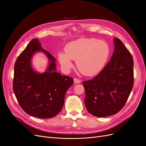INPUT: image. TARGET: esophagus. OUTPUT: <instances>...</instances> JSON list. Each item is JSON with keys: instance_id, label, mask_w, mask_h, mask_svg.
Here are the masks:
<instances>
[{"instance_id": "esophagus-1", "label": "esophagus", "mask_w": 146, "mask_h": 146, "mask_svg": "<svg viewBox=\"0 0 146 146\" xmlns=\"http://www.w3.org/2000/svg\"><path fill=\"white\" fill-rule=\"evenodd\" d=\"M73 80H74V84L80 83V82H81L80 80H79V79H77V78H74Z\"/></svg>"}]
</instances>
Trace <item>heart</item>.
<instances>
[{
	"instance_id": "heart-1",
	"label": "heart",
	"mask_w": 146,
	"mask_h": 146,
	"mask_svg": "<svg viewBox=\"0 0 146 146\" xmlns=\"http://www.w3.org/2000/svg\"><path fill=\"white\" fill-rule=\"evenodd\" d=\"M110 52L108 43L95 38H80L69 42L66 51L58 53V59L61 68L68 72L74 67L77 60L79 70L84 74L94 75L104 67Z\"/></svg>"
}]
</instances>
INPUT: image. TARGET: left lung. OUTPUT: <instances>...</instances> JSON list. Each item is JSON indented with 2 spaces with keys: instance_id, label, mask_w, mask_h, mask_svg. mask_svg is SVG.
Instances as JSON below:
<instances>
[{
  "instance_id": "obj_1",
  "label": "left lung",
  "mask_w": 146,
  "mask_h": 146,
  "mask_svg": "<svg viewBox=\"0 0 146 146\" xmlns=\"http://www.w3.org/2000/svg\"><path fill=\"white\" fill-rule=\"evenodd\" d=\"M109 63L93 79L83 81L88 111L97 117L118 112L125 105L133 87V58L117 38Z\"/></svg>"
}]
</instances>
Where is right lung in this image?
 Returning a JSON list of instances; mask_svg holds the SVG:
<instances>
[{
    "instance_id": "1",
    "label": "right lung",
    "mask_w": 146,
    "mask_h": 146,
    "mask_svg": "<svg viewBox=\"0 0 146 146\" xmlns=\"http://www.w3.org/2000/svg\"><path fill=\"white\" fill-rule=\"evenodd\" d=\"M41 45L36 38L32 40L18 57L14 66L13 89L27 113L39 118H50L62 110L66 92L73 80L57 72L56 58ZM40 52L49 60L47 68L42 73L36 71L32 64L33 56Z\"/></svg>"
}]
</instances>
